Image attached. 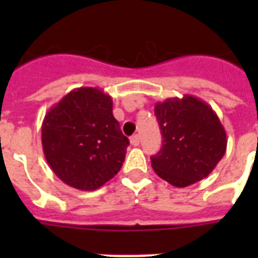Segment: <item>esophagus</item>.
I'll list each match as a JSON object with an SVG mask.
<instances>
[{
    "label": "esophagus",
    "instance_id": "esophagus-1",
    "mask_svg": "<svg viewBox=\"0 0 258 258\" xmlns=\"http://www.w3.org/2000/svg\"><path fill=\"white\" fill-rule=\"evenodd\" d=\"M130 142H131V145H133V146H139V142H141V137H139V135H134V137H131Z\"/></svg>",
    "mask_w": 258,
    "mask_h": 258
}]
</instances>
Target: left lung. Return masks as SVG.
<instances>
[{
  "label": "left lung",
  "mask_w": 258,
  "mask_h": 258,
  "mask_svg": "<svg viewBox=\"0 0 258 258\" xmlns=\"http://www.w3.org/2000/svg\"><path fill=\"white\" fill-rule=\"evenodd\" d=\"M163 145L151 157L154 171L175 187H186L210 174L226 151V133L208 103L191 95L155 104Z\"/></svg>",
  "instance_id": "8db88e82"
}]
</instances>
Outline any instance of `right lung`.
Listing matches in <instances>:
<instances>
[{"label": "right lung", "instance_id": "obj_1", "mask_svg": "<svg viewBox=\"0 0 258 258\" xmlns=\"http://www.w3.org/2000/svg\"><path fill=\"white\" fill-rule=\"evenodd\" d=\"M41 142L52 171L84 191L116 175L130 145L112 115L111 96L92 87L71 91L46 112Z\"/></svg>", "mask_w": 258, "mask_h": 258}]
</instances>
